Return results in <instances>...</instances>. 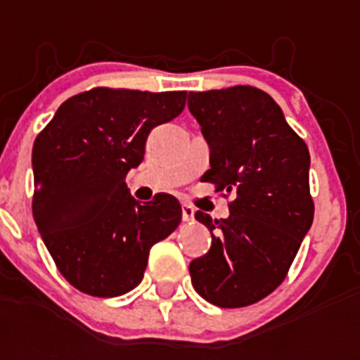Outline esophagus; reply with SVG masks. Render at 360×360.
I'll use <instances>...</instances> for the list:
<instances>
[{"label": "esophagus", "instance_id": "1", "mask_svg": "<svg viewBox=\"0 0 360 360\" xmlns=\"http://www.w3.org/2000/svg\"><path fill=\"white\" fill-rule=\"evenodd\" d=\"M183 220L185 222H192L194 220V207H191V205H183Z\"/></svg>", "mask_w": 360, "mask_h": 360}]
</instances>
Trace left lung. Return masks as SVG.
I'll return each mask as SVG.
<instances>
[{
	"label": "left lung",
	"mask_w": 360,
	"mask_h": 360,
	"mask_svg": "<svg viewBox=\"0 0 360 360\" xmlns=\"http://www.w3.org/2000/svg\"><path fill=\"white\" fill-rule=\"evenodd\" d=\"M188 110L211 149L203 181L237 194L228 219L196 213L213 243L192 259V285L220 308L248 307L284 282L312 226L308 147L257 87L188 93Z\"/></svg>",
	"instance_id": "8db88e82"
}]
</instances>
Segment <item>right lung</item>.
<instances>
[{
	"label": "right lung",
	"instance_id": "right-lung-1",
	"mask_svg": "<svg viewBox=\"0 0 360 360\" xmlns=\"http://www.w3.org/2000/svg\"><path fill=\"white\" fill-rule=\"evenodd\" d=\"M186 91L93 87L65 101L33 143V219L58 271L93 297L143 278L151 246L181 224V203H138L124 177L140 166L153 127L183 112Z\"/></svg>",
	"mask_w": 360,
	"mask_h": 360
}]
</instances>
